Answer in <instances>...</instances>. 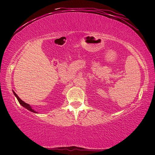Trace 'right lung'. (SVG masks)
<instances>
[{
    "label": "right lung",
    "instance_id": "add662e5",
    "mask_svg": "<svg viewBox=\"0 0 155 155\" xmlns=\"http://www.w3.org/2000/svg\"><path fill=\"white\" fill-rule=\"evenodd\" d=\"M13 92H14V95L15 96V97H16V98L18 99V102H19V103L21 104V105H22V107H24L25 108H26L27 109H28V111H31V112H33V113H38L37 111H35V110H33V109H32V107H31L29 104H27V103H25L24 101H22V100H21L19 97H18V96L16 94H15L14 91H13Z\"/></svg>",
    "mask_w": 155,
    "mask_h": 155
}]
</instances>
